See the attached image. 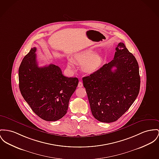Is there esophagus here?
I'll list each match as a JSON object with an SVG mask.
<instances>
[{
	"mask_svg": "<svg viewBox=\"0 0 159 159\" xmlns=\"http://www.w3.org/2000/svg\"><path fill=\"white\" fill-rule=\"evenodd\" d=\"M83 86V83H82V82H81V81H80V82L78 83V87H82Z\"/></svg>",
	"mask_w": 159,
	"mask_h": 159,
	"instance_id": "obj_1",
	"label": "esophagus"
}]
</instances>
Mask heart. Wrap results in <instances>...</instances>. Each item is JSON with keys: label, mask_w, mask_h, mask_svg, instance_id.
<instances>
[{"label": "heart", "mask_w": 159, "mask_h": 159, "mask_svg": "<svg viewBox=\"0 0 159 159\" xmlns=\"http://www.w3.org/2000/svg\"><path fill=\"white\" fill-rule=\"evenodd\" d=\"M75 61L81 65L82 70L89 74L95 73L102 66L103 59L102 57L92 49L82 51L76 53L74 57ZM68 66L69 67H73L71 60H69Z\"/></svg>", "instance_id": "heart-1"}]
</instances>
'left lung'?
<instances>
[{"mask_svg":"<svg viewBox=\"0 0 159 159\" xmlns=\"http://www.w3.org/2000/svg\"><path fill=\"white\" fill-rule=\"evenodd\" d=\"M116 69L114 71L112 68ZM93 116L110 123L122 116L133 104L140 90L138 61L123 43L116 48L113 60L95 73L83 78Z\"/></svg>","mask_w":159,"mask_h":159,"instance_id":"left-lung-1","label":"left lung"}]
</instances>
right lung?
Here are the masks:
<instances>
[{
  "mask_svg": "<svg viewBox=\"0 0 159 159\" xmlns=\"http://www.w3.org/2000/svg\"><path fill=\"white\" fill-rule=\"evenodd\" d=\"M36 50L32 48L20 65L19 89L38 116L46 121H56L66 114L78 79L64 76L61 69L53 64L39 67Z\"/></svg>",
  "mask_w": 159,
  "mask_h": 159,
  "instance_id": "obj_1",
  "label": "right lung"
}]
</instances>
